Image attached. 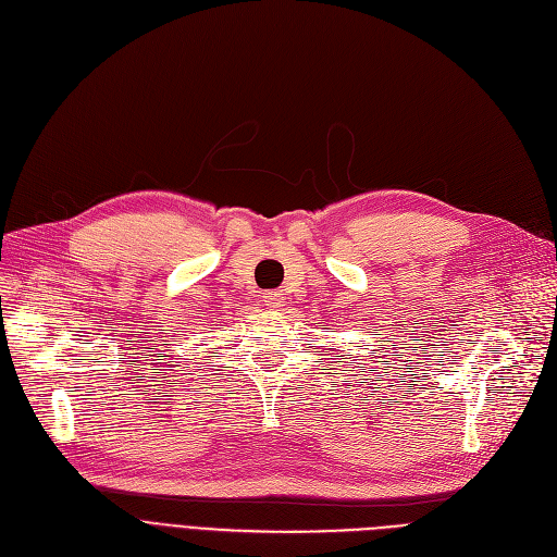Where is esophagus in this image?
I'll return each instance as SVG.
<instances>
[{
    "label": "esophagus",
    "mask_w": 557,
    "mask_h": 557,
    "mask_svg": "<svg viewBox=\"0 0 557 557\" xmlns=\"http://www.w3.org/2000/svg\"><path fill=\"white\" fill-rule=\"evenodd\" d=\"M263 302L268 305V308H280V305L284 302V294L282 292H265Z\"/></svg>",
    "instance_id": "obj_1"
}]
</instances>
